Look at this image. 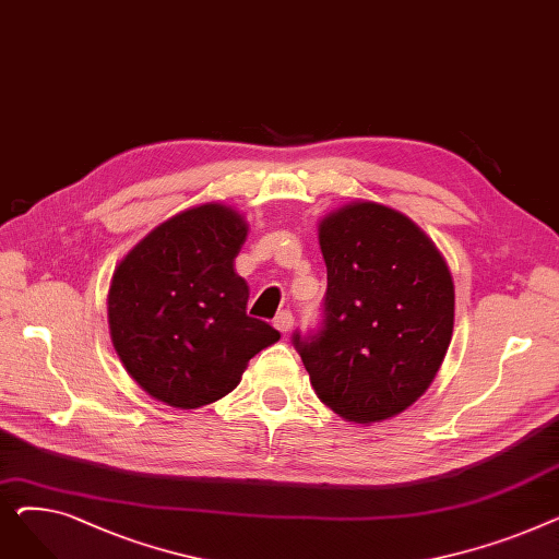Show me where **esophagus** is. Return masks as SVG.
Masks as SVG:
<instances>
[{
    "instance_id": "obj_1",
    "label": "esophagus",
    "mask_w": 559,
    "mask_h": 559,
    "mask_svg": "<svg viewBox=\"0 0 559 559\" xmlns=\"http://www.w3.org/2000/svg\"><path fill=\"white\" fill-rule=\"evenodd\" d=\"M274 326H276L281 333H287L292 326H295V314H292L289 310L278 312L276 319H274Z\"/></svg>"
}]
</instances>
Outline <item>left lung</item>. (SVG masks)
Here are the masks:
<instances>
[{
  "label": "left lung",
  "mask_w": 559,
  "mask_h": 559,
  "mask_svg": "<svg viewBox=\"0 0 559 559\" xmlns=\"http://www.w3.org/2000/svg\"><path fill=\"white\" fill-rule=\"evenodd\" d=\"M326 295L319 326L292 335L314 394L348 421L413 405L453 335L455 289L442 253L405 215L348 203L319 224Z\"/></svg>",
  "instance_id": "1"
}]
</instances>
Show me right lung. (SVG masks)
I'll return each mask as SVG.
<instances>
[{
	"instance_id": "obj_1",
	"label": "right lung",
	"mask_w": 559,
	"mask_h": 559,
	"mask_svg": "<svg viewBox=\"0 0 559 559\" xmlns=\"http://www.w3.org/2000/svg\"><path fill=\"white\" fill-rule=\"evenodd\" d=\"M245 240L238 213L203 203L154 228L115 270L112 346L150 396L181 409L209 405L281 337L247 314L249 285L235 274Z\"/></svg>"
}]
</instances>
